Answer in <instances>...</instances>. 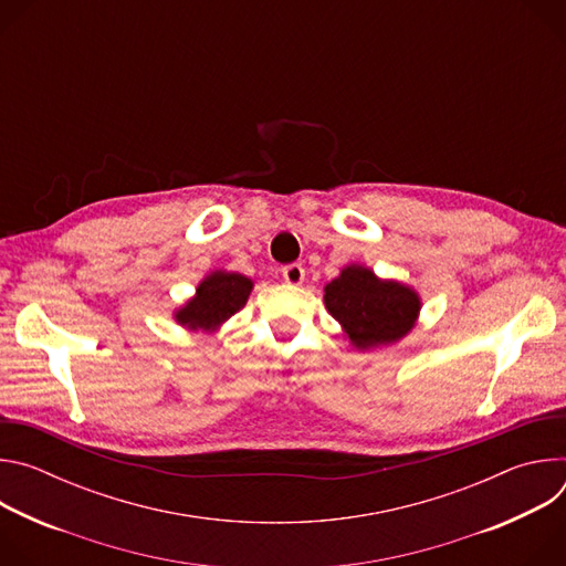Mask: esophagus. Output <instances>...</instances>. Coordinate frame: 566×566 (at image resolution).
<instances>
[{
  "instance_id": "34e87169",
  "label": "esophagus",
  "mask_w": 566,
  "mask_h": 566,
  "mask_svg": "<svg viewBox=\"0 0 566 566\" xmlns=\"http://www.w3.org/2000/svg\"><path fill=\"white\" fill-rule=\"evenodd\" d=\"M282 277H284L289 284H293V286L302 284V282H304V269H302V264H286V266L282 269Z\"/></svg>"
}]
</instances>
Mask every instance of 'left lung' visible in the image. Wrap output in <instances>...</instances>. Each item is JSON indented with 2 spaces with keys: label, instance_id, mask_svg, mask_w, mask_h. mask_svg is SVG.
<instances>
[{
  "label": "left lung",
  "instance_id": "1",
  "mask_svg": "<svg viewBox=\"0 0 566 566\" xmlns=\"http://www.w3.org/2000/svg\"><path fill=\"white\" fill-rule=\"evenodd\" d=\"M325 304L360 349L406 336L419 313V297L398 282H380L369 269L347 266L327 284Z\"/></svg>",
  "mask_w": 566,
  "mask_h": 566
}]
</instances>
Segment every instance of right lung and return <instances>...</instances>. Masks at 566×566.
I'll return each instance as SVG.
<instances>
[{
  "label": "right lung",
  "instance_id": "add662e5",
  "mask_svg": "<svg viewBox=\"0 0 566 566\" xmlns=\"http://www.w3.org/2000/svg\"><path fill=\"white\" fill-rule=\"evenodd\" d=\"M253 282L239 273H214L197 289V297L190 300L179 313V322L192 329H214L223 319L234 315L247 304Z\"/></svg>",
  "mask_w": 566,
  "mask_h": 566
}]
</instances>
